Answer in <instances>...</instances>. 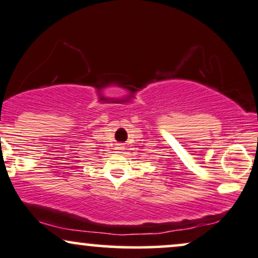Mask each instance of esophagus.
Here are the masks:
<instances>
[{"label": "esophagus", "mask_w": 258, "mask_h": 258, "mask_svg": "<svg viewBox=\"0 0 258 258\" xmlns=\"http://www.w3.org/2000/svg\"><path fill=\"white\" fill-rule=\"evenodd\" d=\"M116 151H118V152H121L122 151V150H123V148H122V145L121 144H119L118 146H116Z\"/></svg>", "instance_id": "34e87169"}]
</instances>
